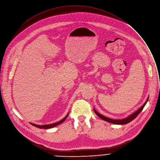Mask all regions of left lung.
Listing matches in <instances>:
<instances>
[{"label":"left lung","mask_w":160,"mask_h":160,"mask_svg":"<svg viewBox=\"0 0 160 160\" xmlns=\"http://www.w3.org/2000/svg\"><path fill=\"white\" fill-rule=\"evenodd\" d=\"M148 99H149V98H148V99L146 100V102L144 103V104L138 110H137L135 112H134L132 114H131L129 116H128V118H126L125 119H119V120H118V119H110V118H108L105 117V116H104L103 115L99 113L98 112H96V110L95 109H94V110L95 113L98 116V117L100 118L101 119H102L104 121H106L108 122L115 124H128V123L130 122L131 121H132L134 119H135L137 117V115L141 112V111L143 110L145 105H146L147 102L148 101Z\"/></svg>","instance_id":"obj_1"}]
</instances>
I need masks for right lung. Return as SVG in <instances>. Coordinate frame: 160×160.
I'll list each match as a JSON object with an SVG mask.
<instances>
[{"label":"right lung","mask_w":160,"mask_h":160,"mask_svg":"<svg viewBox=\"0 0 160 160\" xmlns=\"http://www.w3.org/2000/svg\"><path fill=\"white\" fill-rule=\"evenodd\" d=\"M69 113H68V115L66 116V117L62 119V120L59 121V122H55V123H53V124H47V125H37V124H33V123H31L32 126L36 127V128H40V129H48V128H53L57 125H59L61 123H62L66 119V118H68Z\"/></svg>","instance_id":"obj_1"}]
</instances>
